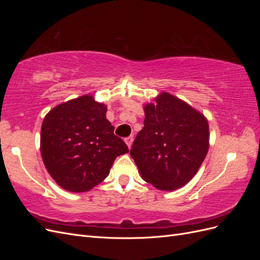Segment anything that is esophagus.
I'll use <instances>...</instances> for the list:
<instances>
[{
	"label": "esophagus",
	"instance_id": "1",
	"mask_svg": "<svg viewBox=\"0 0 260 260\" xmlns=\"http://www.w3.org/2000/svg\"><path fill=\"white\" fill-rule=\"evenodd\" d=\"M124 142H125V144L128 145V147L130 148V147H131V145H132V142H133V137L131 136V137L125 138V139H124Z\"/></svg>",
	"mask_w": 260,
	"mask_h": 260
}]
</instances>
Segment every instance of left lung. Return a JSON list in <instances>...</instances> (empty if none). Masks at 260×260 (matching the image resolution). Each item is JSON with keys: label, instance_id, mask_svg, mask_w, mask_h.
<instances>
[{"label": "left lung", "instance_id": "obj_1", "mask_svg": "<svg viewBox=\"0 0 260 260\" xmlns=\"http://www.w3.org/2000/svg\"><path fill=\"white\" fill-rule=\"evenodd\" d=\"M144 127L130 149L140 175L162 191L182 187L199 171L209 148L206 117L167 92L144 106Z\"/></svg>", "mask_w": 260, "mask_h": 260}]
</instances>
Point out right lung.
<instances>
[{
    "label": "right lung",
    "mask_w": 260,
    "mask_h": 260,
    "mask_svg": "<svg viewBox=\"0 0 260 260\" xmlns=\"http://www.w3.org/2000/svg\"><path fill=\"white\" fill-rule=\"evenodd\" d=\"M106 105L82 95L44 117L40 149L46 170L60 187L88 192L109 174L117 156L129 152L106 119Z\"/></svg>",
    "instance_id": "obj_1"
}]
</instances>
